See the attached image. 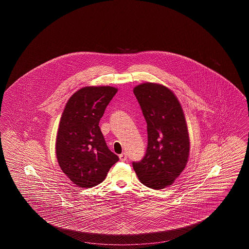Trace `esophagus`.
I'll return each instance as SVG.
<instances>
[{"label":"esophagus","mask_w":249,"mask_h":249,"mask_svg":"<svg viewBox=\"0 0 249 249\" xmlns=\"http://www.w3.org/2000/svg\"><path fill=\"white\" fill-rule=\"evenodd\" d=\"M119 159H120L121 161L127 160V154L126 153H122V154L119 155Z\"/></svg>","instance_id":"1"}]
</instances>
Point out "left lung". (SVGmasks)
Returning a JSON list of instances; mask_svg holds the SVG:
<instances>
[{
    "mask_svg": "<svg viewBox=\"0 0 249 249\" xmlns=\"http://www.w3.org/2000/svg\"><path fill=\"white\" fill-rule=\"evenodd\" d=\"M133 93L147 124V148L142 160L132 166L144 186L164 189L188 162L190 137L185 115L176 95L162 85L141 84Z\"/></svg>",
    "mask_w": 249,
    "mask_h": 249,
    "instance_id": "8db88e82",
    "label": "left lung"
}]
</instances>
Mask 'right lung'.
<instances>
[{"mask_svg":"<svg viewBox=\"0 0 249 249\" xmlns=\"http://www.w3.org/2000/svg\"><path fill=\"white\" fill-rule=\"evenodd\" d=\"M118 92L113 87H85L71 95L59 121L56 155L62 172L80 188L102 183L119 157L107 146L99 127Z\"/></svg>","mask_w":249,"mask_h":249,"instance_id":"right-lung-1","label":"right lung"}]
</instances>
